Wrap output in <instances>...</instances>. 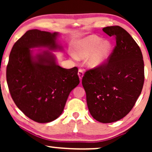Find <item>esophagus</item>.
<instances>
[{"instance_id":"34e87169","label":"esophagus","mask_w":152,"mask_h":152,"mask_svg":"<svg viewBox=\"0 0 152 152\" xmlns=\"http://www.w3.org/2000/svg\"><path fill=\"white\" fill-rule=\"evenodd\" d=\"M78 76H79V77H80V80H82L83 76H84V72H83V70L82 69H79Z\"/></svg>"}]
</instances>
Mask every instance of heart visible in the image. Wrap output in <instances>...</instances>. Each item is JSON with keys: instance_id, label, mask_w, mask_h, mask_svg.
I'll return each mask as SVG.
<instances>
[{"instance_id": "heart-1", "label": "heart", "mask_w": 152, "mask_h": 152, "mask_svg": "<svg viewBox=\"0 0 152 152\" xmlns=\"http://www.w3.org/2000/svg\"><path fill=\"white\" fill-rule=\"evenodd\" d=\"M111 49L109 41H102L99 37L91 35L75 43L72 52L74 57L78 59L86 57V63L88 67L96 68L107 61Z\"/></svg>"}]
</instances>
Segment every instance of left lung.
Returning a JSON list of instances; mask_svg holds the SVG:
<instances>
[{
    "label": "left lung",
    "instance_id": "8db88e82",
    "mask_svg": "<svg viewBox=\"0 0 152 152\" xmlns=\"http://www.w3.org/2000/svg\"><path fill=\"white\" fill-rule=\"evenodd\" d=\"M102 30L115 36L116 45L105 64L87 70L82 78L91 115L99 122L111 123L129 113L142 91L144 61L140 48L121 27Z\"/></svg>",
    "mask_w": 152,
    "mask_h": 152
}]
</instances>
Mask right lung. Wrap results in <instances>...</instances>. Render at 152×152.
<instances>
[{
  "instance_id": "1",
  "label": "right lung",
  "mask_w": 152,
  "mask_h": 152,
  "mask_svg": "<svg viewBox=\"0 0 152 152\" xmlns=\"http://www.w3.org/2000/svg\"><path fill=\"white\" fill-rule=\"evenodd\" d=\"M59 33L27 31L12 47L6 77L10 93L17 107L39 123L53 121L64 111L73 88L80 84L77 67L66 69L57 64L50 50H62ZM43 47L34 55L31 48Z\"/></svg>"
}]
</instances>
